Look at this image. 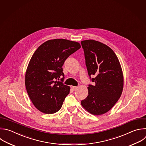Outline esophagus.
<instances>
[{
  "label": "esophagus",
  "instance_id": "1",
  "mask_svg": "<svg viewBox=\"0 0 146 146\" xmlns=\"http://www.w3.org/2000/svg\"><path fill=\"white\" fill-rule=\"evenodd\" d=\"M71 89H72L73 90H75L76 89H77V86H71Z\"/></svg>",
  "mask_w": 146,
  "mask_h": 146
}]
</instances>
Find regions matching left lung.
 I'll return each mask as SVG.
<instances>
[{"label": "left lung", "instance_id": "8db88e82", "mask_svg": "<svg viewBox=\"0 0 146 146\" xmlns=\"http://www.w3.org/2000/svg\"><path fill=\"white\" fill-rule=\"evenodd\" d=\"M88 73L94 85H89L87 98L81 106L90 113L108 112L121 95L124 78L117 57L107 45L92 39L81 42ZM94 75L95 78H91Z\"/></svg>", "mask_w": 146, "mask_h": 146}]
</instances>
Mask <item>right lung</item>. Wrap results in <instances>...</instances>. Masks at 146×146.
<instances>
[{
  "mask_svg": "<svg viewBox=\"0 0 146 146\" xmlns=\"http://www.w3.org/2000/svg\"><path fill=\"white\" fill-rule=\"evenodd\" d=\"M80 47L78 42L54 39L42 43L33 54L26 70L25 85L33 104L41 112L52 114L61 109L70 87L55 80L61 76L64 80V62Z\"/></svg>",
  "mask_w": 146,
  "mask_h": 146,
  "instance_id": "1",
  "label": "right lung"
}]
</instances>
